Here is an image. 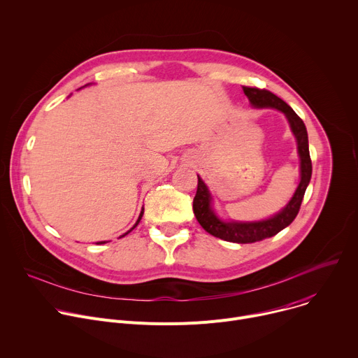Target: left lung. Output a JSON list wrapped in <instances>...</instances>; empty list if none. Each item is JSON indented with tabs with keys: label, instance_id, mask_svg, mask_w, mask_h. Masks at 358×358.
Wrapping results in <instances>:
<instances>
[{
	"label": "left lung",
	"instance_id": "left-lung-1",
	"mask_svg": "<svg viewBox=\"0 0 358 358\" xmlns=\"http://www.w3.org/2000/svg\"><path fill=\"white\" fill-rule=\"evenodd\" d=\"M243 93L249 99L250 106L257 109H275L285 115L289 122L290 130L296 138L297 155L300 160V181L299 185L289 199L286 206L275 215L261 221H225L222 220L213 207V195L208 185L198 176L196 194L194 196L192 210L199 225L208 234L236 243H252L265 238L275 236L278 232L285 229L296 218L303 195L312 178V160L309 152V137L303 120L294 113V110L283 101L280 97L269 90L258 87L243 86Z\"/></svg>",
	"mask_w": 358,
	"mask_h": 358
}]
</instances>
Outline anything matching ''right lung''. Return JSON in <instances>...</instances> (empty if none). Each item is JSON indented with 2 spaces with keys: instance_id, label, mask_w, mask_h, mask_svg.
I'll list each match as a JSON object with an SVG mask.
<instances>
[{
  "instance_id": "add662e5",
  "label": "right lung",
  "mask_w": 358,
  "mask_h": 358,
  "mask_svg": "<svg viewBox=\"0 0 358 358\" xmlns=\"http://www.w3.org/2000/svg\"><path fill=\"white\" fill-rule=\"evenodd\" d=\"M89 85H90V83H87V85H85V86H89ZM143 214H144V208H141V213H140V215H138V218H137V221H136V224H134V225H133V228H131V229H129V231H127V232H126V234H123V235H122V236H120V238H123V236H126V235H127V234H129V232H131V231H133V229H134V228H136V227H137V225H138V222H140V220H141V217H143ZM96 243H97V245H101V243H106V241H100V242H96Z\"/></svg>"
}]
</instances>
